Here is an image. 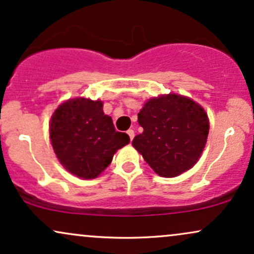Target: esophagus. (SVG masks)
Segmentation results:
<instances>
[{
    "label": "esophagus",
    "instance_id": "obj_1",
    "mask_svg": "<svg viewBox=\"0 0 254 254\" xmlns=\"http://www.w3.org/2000/svg\"><path fill=\"white\" fill-rule=\"evenodd\" d=\"M127 135H129L131 141H132V138H133V137H135V131H133L132 129H129V130L127 131Z\"/></svg>",
    "mask_w": 254,
    "mask_h": 254
}]
</instances>
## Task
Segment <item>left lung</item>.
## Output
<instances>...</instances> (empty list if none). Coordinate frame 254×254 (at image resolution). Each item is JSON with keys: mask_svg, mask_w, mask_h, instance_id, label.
<instances>
[{"mask_svg": "<svg viewBox=\"0 0 254 254\" xmlns=\"http://www.w3.org/2000/svg\"><path fill=\"white\" fill-rule=\"evenodd\" d=\"M137 116L143 132L132 145L155 173L173 178L193 167L209 133L208 115L199 104L165 94L149 99Z\"/></svg>", "mask_w": 254, "mask_h": 254, "instance_id": "8db88e82", "label": "left lung"}]
</instances>
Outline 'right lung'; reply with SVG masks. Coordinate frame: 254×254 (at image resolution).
Here are the masks:
<instances>
[{"instance_id":"1","label":"right lung","mask_w":254,"mask_h":254,"mask_svg":"<svg viewBox=\"0 0 254 254\" xmlns=\"http://www.w3.org/2000/svg\"><path fill=\"white\" fill-rule=\"evenodd\" d=\"M50 139L60 162L82 179L99 177L118 149L130 142L116 131L112 118L105 115L103 101L76 98L61 104L52 115Z\"/></svg>"}]
</instances>
